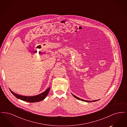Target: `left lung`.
<instances>
[{
	"mask_svg": "<svg viewBox=\"0 0 127 127\" xmlns=\"http://www.w3.org/2000/svg\"><path fill=\"white\" fill-rule=\"evenodd\" d=\"M73 95V96H74V97H75V98H76L77 99H79V100H81V101H85V102H93V101H97V100H99V99H98V100H93V101H90V100H84V99H81V98H79L78 97H76V96H75L74 95H73V94H72Z\"/></svg>",
	"mask_w": 127,
	"mask_h": 127,
	"instance_id": "left-lung-1",
	"label": "left lung"
}]
</instances>
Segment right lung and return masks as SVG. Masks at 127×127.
<instances>
[{
	"instance_id": "1",
	"label": "right lung",
	"mask_w": 127,
	"mask_h": 127,
	"mask_svg": "<svg viewBox=\"0 0 127 127\" xmlns=\"http://www.w3.org/2000/svg\"><path fill=\"white\" fill-rule=\"evenodd\" d=\"M50 87H49L44 92L38 95L33 96H24L20 95L13 92L12 91L10 90V89H9V90L12 93V94L17 98H18V99H21L25 101H27L28 102H36L40 101L43 100L44 99H45L46 96L48 95V92L50 91Z\"/></svg>"
}]
</instances>
